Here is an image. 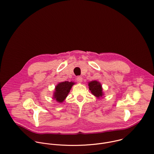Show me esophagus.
I'll return each mask as SVG.
<instances>
[{
	"label": "esophagus",
	"mask_w": 154,
	"mask_h": 154,
	"mask_svg": "<svg viewBox=\"0 0 154 154\" xmlns=\"http://www.w3.org/2000/svg\"><path fill=\"white\" fill-rule=\"evenodd\" d=\"M77 80L79 82H82V80H83V78L82 77H77Z\"/></svg>",
	"instance_id": "1"
}]
</instances>
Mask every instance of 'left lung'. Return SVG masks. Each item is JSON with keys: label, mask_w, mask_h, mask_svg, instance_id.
I'll return each instance as SVG.
<instances>
[{"label": "left lung", "mask_w": 154, "mask_h": 154, "mask_svg": "<svg viewBox=\"0 0 154 154\" xmlns=\"http://www.w3.org/2000/svg\"><path fill=\"white\" fill-rule=\"evenodd\" d=\"M88 86L89 89L93 95H94L98 99L103 98L104 94L100 82L97 80H93L88 82Z\"/></svg>", "instance_id": "8db88e82"}]
</instances>
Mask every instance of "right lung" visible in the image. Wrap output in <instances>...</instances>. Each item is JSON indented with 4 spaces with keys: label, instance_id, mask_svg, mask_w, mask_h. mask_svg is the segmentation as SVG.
I'll list each match as a JSON object with an SVG mask.
<instances>
[{
    "label": "right lung",
    "instance_id": "add662e5",
    "mask_svg": "<svg viewBox=\"0 0 154 154\" xmlns=\"http://www.w3.org/2000/svg\"><path fill=\"white\" fill-rule=\"evenodd\" d=\"M75 83L72 82H62L58 83L54 89L53 95V99L55 100L57 103H62L67 97L72 86Z\"/></svg>",
    "mask_w": 154,
    "mask_h": 154
}]
</instances>
